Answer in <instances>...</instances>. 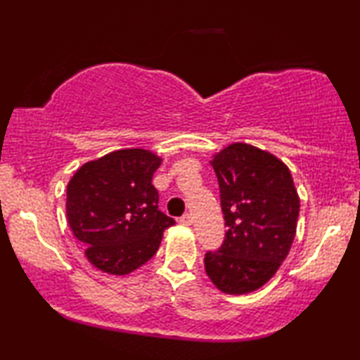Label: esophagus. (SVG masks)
<instances>
[{
  "label": "esophagus",
  "instance_id": "1",
  "mask_svg": "<svg viewBox=\"0 0 360 360\" xmlns=\"http://www.w3.org/2000/svg\"><path fill=\"white\" fill-rule=\"evenodd\" d=\"M179 223L184 226H190L191 223H193V216H191L190 213H185L184 216H180L179 218Z\"/></svg>",
  "mask_w": 360,
  "mask_h": 360
}]
</instances>
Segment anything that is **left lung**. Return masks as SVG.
I'll return each instance as SVG.
<instances>
[{
  "instance_id": "obj_1",
  "label": "left lung",
  "mask_w": 360,
  "mask_h": 360,
  "mask_svg": "<svg viewBox=\"0 0 360 360\" xmlns=\"http://www.w3.org/2000/svg\"><path fill=\"white\" fill-rule=\"evenodd\" d=\"M228 231L205 254L208 277L221 292L243 295L267 283L292 248L300 198L288 167L269 152L236 142L211 162Z\"/></svg>"
}]
</instances>
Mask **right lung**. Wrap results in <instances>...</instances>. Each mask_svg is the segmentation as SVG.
<instances>
[{
    "label": "right lung",
    "mask_w": 360,
    "mask_h": 360,
    "mask_svg": "<svg viewBox=\"0 0 360 360\" xmlns=\"http://www.w3.org/2000/svg\"><path fill=\"white\" fill-rule=\"evenodd\" d=\"M160 159L144 149H122L86 162L67 185V219L96 269L126 275L159 249L175 219L159 210L152 175Z\"/></svg>",
    "instance_id": "1"
}]
</instances>
